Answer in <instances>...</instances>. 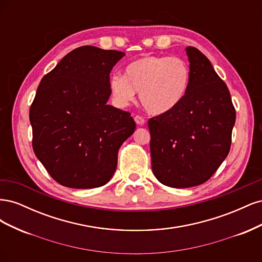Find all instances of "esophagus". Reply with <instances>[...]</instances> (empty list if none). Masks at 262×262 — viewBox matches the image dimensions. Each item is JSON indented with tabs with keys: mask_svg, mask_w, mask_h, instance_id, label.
Instances as JSON below:
<instances>
[{
	"mask_svg": "<svg viewBox=\"0 0 262 262\" xmlns=\"http://www.w3.org/2000/svg\"><path fill=\"white\" fill-rule=\"evenodd\" d=\"M134 121H136L137 124L139 125H143L145 123V119L142 116H136L134 117Z\"/></svg>",
	"mask_w": 262,
	"mask_h": 262,
	"instance_id": "esophagus-1",
	"label": "esophagus"
}]
</instances>
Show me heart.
Returning a JSON list of instances; mask_svg holds the SVG:
<instances>
[{"mask_svg":"<svg viewBox=\"0 0 262 262\" xmlns=\"http://www.w3.org/2000/svg\"><path fill=\"white\" fill-rule=\"evenodd\" d=\"M190 83L188 63L177 57L145 55L125 67L124 76L110 77L109 89L119 106H126L139 92L141 105L147 113L162 115L177 107Z\"/></svg>","mask_w":262,"mask_h":262,"instance_id":"heart-1","label":"heart"}]
</instances>
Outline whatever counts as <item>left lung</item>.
Instances as JSON below:
<instances>
[{"mask_svg": "<svg viewBox=\"0 0 262 262\" xmlns=\"http://www.w3.org/2000/svg\"><path fill=\"white\" fill-rule=\"evenodd\" d=\"M190 83L186 96L170 112L148 120L152 169L172 188L209 180L228 155L236 112L226 84L211 62L187 47Z\"/></svg>", "mask_w": 262, "mask_h": 262, "instance_id": "obj_1", "label": "left lung"}]
</instances>
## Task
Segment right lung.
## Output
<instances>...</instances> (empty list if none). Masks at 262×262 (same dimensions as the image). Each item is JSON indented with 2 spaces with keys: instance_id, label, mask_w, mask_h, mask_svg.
Wrapping results in <instances>:
<instances>
[{
  "instance_id": "right-lung-1",
  "label": "right lung",
  "mask_w": 262,
  "mask_h": 262,
  "mask_svg": "<svg viewBox=\"0 0 262 262\" xmlns=\"http://www.w3.org/2000/svg\"><path fill=\"white\" fill-rule=\"evenodd\" d=\"M125 53L83 46L69 52L39 84L30 106L33 148L60 185H106L118 150L136 130L131 114L107 105L109 74Z\"/></svg>"
}]
</instances>
